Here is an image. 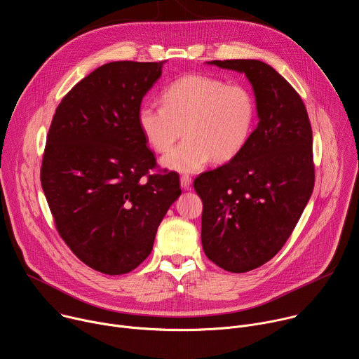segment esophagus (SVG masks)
<instances>
[{"label":"esophagus","mask_w":359,"mask_h":359,"mask_svg":"<svg viewBox=\"0 0 359 359\" xmlns=\"http://www.w3.org/2000/svg\"><path fill=\"white\" fill-rule=\"evenodd\" d=\"M191 183H193V180H191V177L189 175L180 176V186H182V189L189 190L191 187Z\"/></svg>","instance_id":"obj_1"}]
</instances>
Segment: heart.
Returning <instances> with one entry per match:
<instances>
[{
	"label": "heart",
	"mask_w": 359,
	"mask_h": 359,
	"mask_svg": "<svg viewBox=\"0 0 359 359\" xmlns=\"http://www.w3.org/2000/svg\"><path fill=\"white\" fill-rule=\"evenodd\" d=\"M162 102L142 104L138 126L158 154L168 152L184 131L186 138L162 159L175 172H197L211 159L232 161L255 128L257 104L251 91L211 76L189 74L173 81L165 88Z\"/></svg>",
	"instance_id": "obj_1"
}]
</instances>
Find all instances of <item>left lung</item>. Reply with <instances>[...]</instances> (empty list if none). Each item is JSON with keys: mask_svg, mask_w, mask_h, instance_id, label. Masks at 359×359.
<instances>
[{"mask_svg": "<svg viewBox=\"0 0 359 359\" xmlns=\"http://www.w3.org/2000/svg\"><path fill=\"white\" fill-rule=\"evenodd\" d=\"M208 65L244 73L259 123L244 151L198 175L201 244L224 271L244 273L271 261L289 240L314 187L313 134L297 91L269 65L254 59Z\"/></svg>", "mask_w": 359, "mask_h": 359, "instance_id": "1", "label": "left lung"}]
</instances>
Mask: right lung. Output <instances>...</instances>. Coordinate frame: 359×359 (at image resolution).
Listing matches in <instances>:
<instances>
[{"instance_id":"right-lung-1","label":"right lung","mask_w":359,"mask_h":359,"mask_svg":"<svg viewBox=\"0 0 359 359\" xmlns=\"http://www.w3.org/2000/svg\"><path fill=\"white\" fill-rule=\"evenodd\" d=\"M165 62H111L79 81L57 105L41 169L56 229L72 252L105 275L142 264L179 175H149L155 156L138 126L142 98Z\"/></svg>"}]
</instances>
